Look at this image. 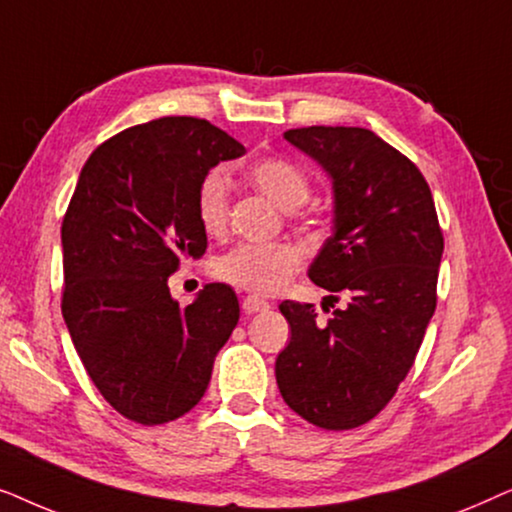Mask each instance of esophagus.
<instances>
[{
    "label": "esophagus",
    "instance_id": "1",
    "mask_svg": "<svg viewBox=\"0 0 512 512\" xmlns=\"http://www.w3.org/2000/svg\"><path fill=\"white\" fill-rule=\"evenodd\" d=\"M268 307H270L268 300H263V298H258V296H247V298L242 300V310L247 312V314L263 312V310H268Z\"/></svg>",
    "mask_w": 512,
    "mask_h": 512
}]
</instances>
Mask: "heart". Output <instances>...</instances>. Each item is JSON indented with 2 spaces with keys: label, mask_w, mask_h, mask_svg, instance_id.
<instances>
[{
  "label": "heart",
  "mask_w": 512,
  "mask_h": 512,
  "mask_svg": "<svg viewBox=\"0 0 512 512\" xmlns=\"http://www.w3.org/2000/svg\"><path fill=\"white\" fill-rule=\"evenodd\" d=\"M247 177L279 209L293 212L310 198V179L286 158H263L249 165ZM230 188L223 172L207 174L198 191V219L209 235H221L228 223ZM303 263V251L289 242L240 244L216 261V275L258 296L282 291Z\"/></svg>",
  "instance_id": "1"
}]
</instances>
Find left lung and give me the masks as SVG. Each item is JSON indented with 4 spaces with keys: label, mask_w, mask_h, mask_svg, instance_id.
Here are the masks:
<instances>
[{
    "label": "left lung",
    "mask_w": 512,
    "mask_h": 512,
    "mask_svg": "<svg viewBox=\"0 0 512 512\" xmlns=\"http://www.w3.org/2000/svg\"><path fill=\"white\" fill-rule=\"evenodd\" d=\"M284 139L331 179L333 233L307 275L349 303L328 324L312 305H279L291 340L275 361L277 387L310 424L354 429L412 368L436 312L443 233L422 172L375 132L312 125Z\"/></svg>",
    "instance_id": "1"
}]
</instances>
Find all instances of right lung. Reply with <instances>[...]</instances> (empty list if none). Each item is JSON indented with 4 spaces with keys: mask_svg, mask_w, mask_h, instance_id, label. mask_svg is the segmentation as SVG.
<instances>
[{
    "mask_svg": "<svg viewBox=\"0 0 512 512\" xmlns=\"http://www.w3.org/2000/svg\"><path fill=\"white\" fill-rule=\"evenodd\" d=\"M244 146L209 121L165 116L97 146L62 221V317L100 394L123 417L153 426L205 396L214 359L240 319L226 284L179 307L167 277L202 258L198 191Z\"/></svg>",
    "mask_w": 512,
    "mask_h": 512,
    "instance_id": "obj_1",
    "label": "right lung"
}]
</instances>
